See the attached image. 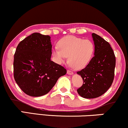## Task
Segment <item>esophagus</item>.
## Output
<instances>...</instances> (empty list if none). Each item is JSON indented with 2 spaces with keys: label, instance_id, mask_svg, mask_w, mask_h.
I'll return each instance as SVG.
<instances>
[{
  "label": "esophagus",
  "instance_id": "34e87169",
  "mask_svg": "<svg viewBox=\"0 0 128 128\" xmlns=\"http://www.w3.org/2000/svg\"><path fill=\"white\" fill-rule=\"evenodd\" d=\"M67 74L68 75H72L73 74H74V72L72 71H71V70H67Z\"/></svg>",
  "mask_w": 128,
  "mask_h": 128
}]
</instances>
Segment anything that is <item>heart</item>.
<instances>
[{"label":"heart","instance_id":"b5f03b06","mask_svg":"<svg viewBox=\"0 0 128 128\" xmlns=\"http://www.w3.org/2000/svg\"><path fill=\"white\" fill-rule=\"evenodd\" d=\"M58 47L52 50V55L58 63L68 57V62L74 70L84 68L94 56V46L90 40L75 36H66L58 42Z\"/></svg>","mask_w":128,"mask_h":128}]
</instances>
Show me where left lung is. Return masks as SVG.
I'll return each mask as SVG.
<instances>
[{"label": "left lung", "instance_id": "obj_1", "mask_svg": "<svg viewBox=\"0 0 128 128\" xmlns=\"http://www.w3.org/2000/svg\"><path fill=\"white\" fill-rule=\"evenodd\" d=\"M94 56L85 68L77 72L83 84L77 92L84 98L102 95L110 88L114 77L116 57L110 44L98 34H92Z\"/></svg>", "mask_w": 128, "mask_h": 128}]
</instances>
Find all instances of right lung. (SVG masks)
<instances>
[{
  "mask_svg": "<svg viewBox=\"0 0 128 128\" xmlns=\"http://www.w3.org/2000/svg\"><path fill=\"white\" fill-rule=\"evenodd\" d=\"M50 36L34 33L18 44L14 58V77L28 95L40 96L49 92L58 78L66 74L62 66L51 60Z\"/></svg>",
  "mask_w": 128,
  "mask_h": 128,
  "instance_id": "right-lung-1",
  "label": "right lung"
}]
</instances>
